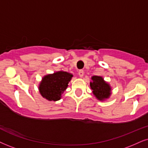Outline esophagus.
I'll list each match as a JSON object with an SVG mask.
<instances>
[{"label":"esophagus","mask_w":148,"mask_h":148,"mask_svg":"<svg viewBox=\"0 0 148 148\" xmlns=\"http://www.w3.org/2000/svg\"><path fill=\"white\" fill-rule=\"evenodd\" d=\"M78 74H79V77H82L84 76V72L83 70H79V72H78Z\"/></svg>","instance_id":"1"}]
</instances>
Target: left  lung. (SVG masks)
Instances as JSON below:
<instances>
[{"label":"left lung","instance_id":"8db88e82","mask_svg":"<svg viewBox=\"0 0 148 148\" xmlns=\"http://www.w3.org/2000/svg\"><path fill=\"white\" fill-rule=\"evenodd\" d=\"M92 80V82L90 83V86L95 96L99 100L108 98L111 94L110 86L105 82L103 78L100 76H93Z\"/></svg>","mask_w":148,"mask_h":148}]
</instances>
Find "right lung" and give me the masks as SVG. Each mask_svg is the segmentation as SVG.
<instances>
[{
  "instance_id": "add662e5",
  "label": "right lung",
  "mask_w": 148,
  "mask_h": 148,
  "mask_svg": "<svg viewBox=\"0 0 148 148\" xmlns=\"http://www.w3.org/2000/svg\"><path fill=\"white\" fill-rule=\"evenodd\" d=\"M73 75L64 71H58L46 75L39 86L40 92L49 101H58L68 86Z\"/></svg>"
}]
</instances>
